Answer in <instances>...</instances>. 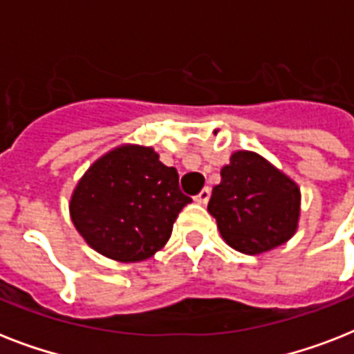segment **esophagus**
Returning <instances> with one entry per match:
<instances>
[{"label": "esophagus", "mask_w": 354, "mask_h": 354, "mask_svg": "<svg viewBox=\"0 0 354 354\" xmlns=\"http://www.w3.org/2000/svg\"><path fill=\"white\" fill-rule=\"evenodd\" d=\"M209 198H211V189L209 187H204L198 194H196V196H194V200H196L198 204H207V202H209Z\"/></svg>", "instance_id": "1"}]
</instances>
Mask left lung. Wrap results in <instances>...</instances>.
Returning <instances> with one entry per match:
<instances>
[{
    "label": "left lung",
    "mask_w": 354,
    "mask_h": 354,
    "mask_svg": "<svg viewBox=\"0 0 354 354\" xmlns=\"http://www.w3.org/2000/svg\"><path fill=\"white\" fill-rule=\"evenodd\" d=\"M207 211L222 239L236 252L257 255L281 246L296 233L299 189L255 152L239 150L222 167Z\"/></svg>",
    "instance_id": "left-lung-1"
}]
</instances>
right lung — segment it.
<instances>
[{
  "label": "right lung",
  "instance_id": "1",
  "mask_svg": "<svg viewBox=\"0 0 354 354\" xmlns=\"http://www.w3.org/2000/svg\"><path fill=\"white\" fill-rule=\"evenodd\" d=\"M189 202L174 167L163 165L150 147L124 145L88 169L75 187L69 213L93 250L113 261L138 263L165 246Z\"/></svg>",
  "mask_w": 354,
  "mask_h": 354
}]
</instances>
